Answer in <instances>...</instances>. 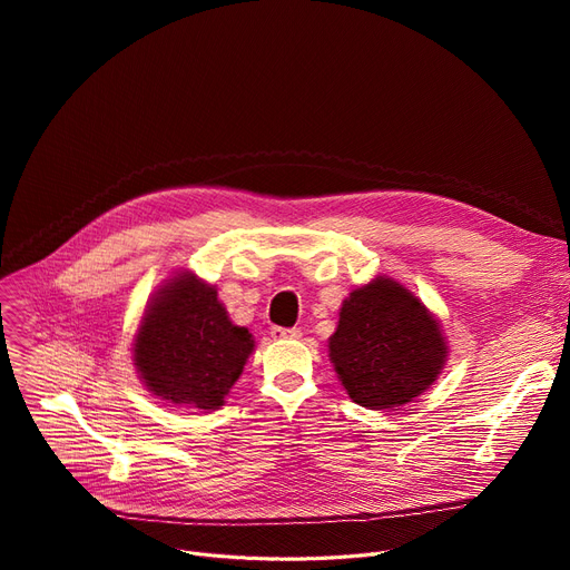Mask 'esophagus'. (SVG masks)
I'll return each mask as SVG.
<instances>
[{"label":"esophagus","mask_w":570,"mask_h":570,"mask_svg":"<svg viewBox=\"0 0 570 570\" xmlns=\"http://www.w3.org/2000/svg\"><path fill=\"white\" fill-rule=\"evenodd\" d=\"M269 335H273L275 340H297L303 333H301V327H273Z\"/></svg>","instance_id":"34e87169"}]
</instances>
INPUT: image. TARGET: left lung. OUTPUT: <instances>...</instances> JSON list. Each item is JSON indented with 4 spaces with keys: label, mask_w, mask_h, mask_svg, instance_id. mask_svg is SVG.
<instances>
[{
    "label": "left lung",
    "mask_w": 570,
    "mask_h": 570,
    "mask_svg": "<svg viewBox=\"0 0 570 570\" xmlns=\"http://www.w3.org/2000/svg\"><path fill=\"white\" fill-rule=\"evenodd\" d=\"M327 351L348 397L374 411L423 395L448 355L432 312L387 277H376L346 297Z\"/></svg>",
    "instance_id": "left-lung-1"
}]
</instances>
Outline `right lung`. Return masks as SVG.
I'll use <instances>...</instances> for the list:
<instances>
[{"label":"right lung","instance_id":"add662e5","mask_svg":"<svg viewBox=\"0 0 570 570\" xmlns=\"http://www.w3.org/2000/svg\"><path fill=\"white\" fill-rule=\"evenodd\" d=\"M252 351V333L233 325L217 288L194 273H179L145 309L134 340V365L159 400L215 411L224 406Z\"/></svg>","mask_w":570,"mask_h":570}]
</instances>
